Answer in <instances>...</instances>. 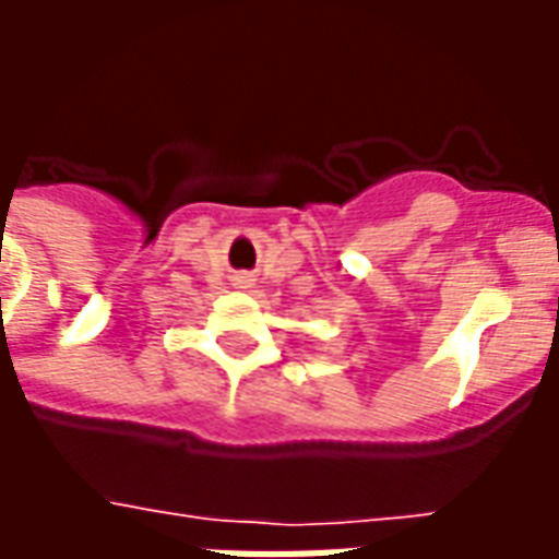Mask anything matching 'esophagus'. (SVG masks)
<instances>
[{
	"instance_id": "34e87169",
	"label": "esophagus",
	"mask_w": 559,
	"mask_h": 559,
	"mask_svg": "<svg viewBox=\"0 0 559 559\" xmlns=\"http://www.w3.org/2000/svg\"><path fill=\"white\" fill-rule=\"evenodd\" d=\"M242 284H245V281H242Z\"/></svg>"
}]
</instances>
